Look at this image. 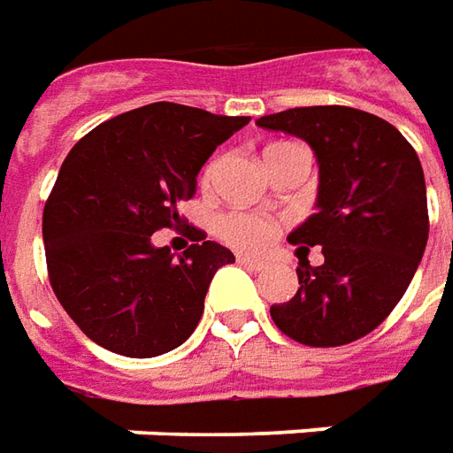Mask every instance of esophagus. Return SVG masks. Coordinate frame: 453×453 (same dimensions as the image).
Segmentation results:
<instances>
[{
    "label": "esophagus",
    "instance_id": "1",
    "mask_svg": "<svg viewBox=\"0 0 453 453\" xmlns=\"http://www.w3.org/2000/svg\"><path fill=\"white\" fill-rule=\"evenodd\" d=\"M236 261H239L242 266L251 268V271H264V268H268L266 261H261V258H254V257H246V254H239Z\"/></svg>",
    "mask_w": 453,
    "mask_h": 453
}]
</instances>
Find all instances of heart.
<instances>
[{
    "label": "heart",
    "instance_id": "obj_1",
    "mask_svg": "<svg viewBox=\"0 0 453 453\" xmlns=\"http://www.w3.org/2000/svg\"><path fill=\"white\" fill-rule=\"evenodd\" d=\"M214 173H217V160H211L204 167L202 180L209 182ZM217 229H219V236L226 244L244 249V251H261L273 242V236L279 232V224L266 214H258V211H229V214H221L219 221H217Z\"/></svg>",
    "mask_w": 453,
    "mask_h": 453
}]
</instances>
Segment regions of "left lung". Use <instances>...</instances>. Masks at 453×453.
<instances>
[{"mask_svg": "<svg viewBox=\"0 0 453 453\" xmlns=\"http://www.w3.org/2000/svg\"><path fill=\"white\" fill-rule=\"evenodd\" d=\"M258 127L303 137L320 167L318 211L288 236L298 249V291L271 305L283 335L338 348L372 333L395 311L429 239L422 162L388 120L348 105L264 115ZM323 245L326 261L303 258Z\"/></svg>", "mask_w": 453, "mask_h": 453, "instance_id": "1", "label": "left lung"}]
</instances>
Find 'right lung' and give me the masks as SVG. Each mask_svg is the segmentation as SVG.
I'll return each instance as SVG.
<instances>
[{
	"mask_svg": "<svg viewBox=\"0 0 453 453\" xmlns=\"http://www.w3.org/2000/svg\"><path fill=\"white\" fill-rule=\"evenodd\" d=\"M249 120L150 103L93 127L65 155L43 207L46 268L93 342L155 357L195 333L209 283L234 254L187 226L195 244L174 258L152 234L185 224L177 207L195 196L202 165Z\"/></svg>",
	"mask_w": 453,
	"mask_h": 453,
	"instance_id": "1",
	"label": "right lung"
}]
</instances>
